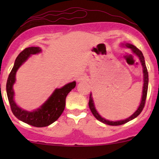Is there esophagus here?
Returning <instances> with one entry per match:
<instances>
[{"label": "esophagus", "mask_w": 159, "mask_h": 159, "mask_svg": "<svg viewBox=\"0 0 159 159\" xmlns=\"http://www.w3.org/2000/svg\"><path fill=\"white\" fill-rule=\"evenodd\" d=\"M85 79H86L85 76H84V75H80V76H78V77L77 81H78V82H80V81H84V80H85Z\"/></svg>", "instance_id": "1"}]
</instances>
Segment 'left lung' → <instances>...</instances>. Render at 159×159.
<instances>
[{
  "label": "left lung",
  "instance_id": "obj_1",
  "mask_svg": "<svg viewBox=\"0 0 159 159\" xmlns=\"http://www.w3.org/2000/svg\"><path fill=\"white\" fill-rule=\"evenodd\" d=\"M125 45L128 48L132 49V51L133 52L134 54H135L137 56L139 57L140 63H141L142 66H143V95H142V98H141V102H140V104L138 107V110H137L133 114L132 116H129V118L127 119L123 120H120V121H109V120L104 119V118L102 117L97 112V111L96 110L94 106V103H93V97H92V93H90V99H89V107H90V109L92 112V114H93V116L96 118L98 120H99L100 122L102 123L107 124V125H123V124H125L128 123L129 121L132 120L134 118L137 117V116L139 115L141 111H143L144 105H145V102H146V98H147V90H148V82H149V77H148V72H147V66H146V63H145V61H144V57L142 54L141 51H140L138 48H136L134 45H133L132 44H129V43H126L125 44Z\"/></svg>",
  "mask_w": 159,
  "mask_h": 159
}]
</instances>
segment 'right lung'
<instances>
[{"label":"right lung","mask_w":159,"mask_h":159,"mask_svg":"<svg viewBox=\"0 0 159 159\" xmlns=\"http://www.w3.org/2000/svg\"><path fill=\"white\" fill-rule=\"evenodd\" d=\"M40 52L41 48L39 47H29L24 49L16 57L13 68L9 75L7 82V97L12 114L21 121L35 127L48 126L61 116L65 108L66 96L76 85L75 81H73L63 86L61 89H56L48 99L36 111H27L18 107L13 100L14 91L12 89L16 81V72L31 54H38Z\"/></svg>","instance_id":"1"}]
</instances>
